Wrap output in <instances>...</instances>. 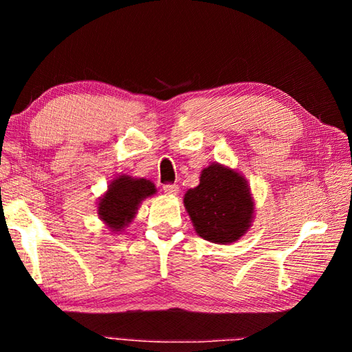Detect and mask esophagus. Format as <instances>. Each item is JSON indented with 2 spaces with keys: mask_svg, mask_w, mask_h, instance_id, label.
<instances>
[{
  "mask_svg": "<svg viewBox=\"0 0 352 352\" xmlns=\"http://www.w3.org/2000/svg\"><path fill=\"white\" fill-rule=\"evenodd\" d=\"M163 189H164V192L169 194V195H177L178 190H180L178 184H164Z\"/></svg>",
  "mask_w": 352,
  "mask_h": 352,
  "instance_id": "1",
  "label": "esophagus"
}]
</instances>
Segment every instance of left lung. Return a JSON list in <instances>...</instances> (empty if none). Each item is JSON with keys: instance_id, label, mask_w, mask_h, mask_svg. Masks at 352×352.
Returning a JSON list of instances; mask_svg holds the SVG:
<instances>
[{"instance_id": "8db88e82", "label": "left lung", "mask_w": 352, "mask_h": 352, "mask_svg": "<svg viewBox=\"0 0 352 352\" xmlns=\"http://www.w3.org/2000/svg\"><path fill=\"white\" fill-rule=\"evenodd\" d=\"M183 204L195 233L220 245L239 241L253 222L254 199L245 177L219 163L201 170L199 186L186 190Z\"/></svg>"}]
</instances>
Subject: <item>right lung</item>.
<instances>
[{"label":"right lung","mask_w":352,"mask_h":352,"mask_svg":"<svg viewBox=\"0 0 352 352\" xmlns=\"http://www.w3.org/2000/svg\"><path fill=\"white\" fill-rule=\"evenodd\" d=\"M157 194V188L151 180L119 175L110 182L107 192L99 197L98 214L111 233H121L132 223L138 212L141 201Z\"/></svg>","instance_id":"1"}]
</instances>
